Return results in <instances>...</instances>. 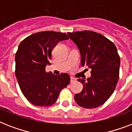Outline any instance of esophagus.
<instances>
[{
    "label": "esophagus",
    "mask_w": 132,
    "mask_h": 132,
    "mask_svg": "<svg viewBox=\"0 0 132 132\" xmlns=\"http://www.w3.org/2000/svg\"><path fill=\"white\" fill-rule=\"evenodd\" d=\"M76 81V79H75L74 77H70V83H73Z\"/></svg>",
    "instance_id": "34e87169"
}]
</instances>
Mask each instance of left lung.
Segmentation results:
<instances>
[{
	"label": "left lung",
	"instance_id": "1",
	"mask_svg": "<svg viewBox=\"0 0 132 132\" xmlns=\"http://www.w3.org/2000/svg\"><path fill=\"white\" fill-rule=\"evenodd\" d=\"M78 47L81 64L91 69V77L78 79L83 90L75 95V102L84 108L103 105L112 94L119 77L120 57L112 42L91 31L68 33Z\"/></svg>",
	"mask_w": 132,
	"mask_h": 132
}]
</instances>
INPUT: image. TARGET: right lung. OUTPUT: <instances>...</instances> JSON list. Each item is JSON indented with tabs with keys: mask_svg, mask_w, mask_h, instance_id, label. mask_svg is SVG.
<instances>
[{
	"mask_svg": "<svg viewBox=\"0 0 132 132\" xmlns=\"http://www.w3.org/2000/svg\"><path fill=\"white\" fill-rule=\"evenodd\" d=\"M64 33L42 31L32 34L19 44L15 53V76L22 94L31 104L46 107L57 101L60 91L70 84L67 73L46 72L51 53L58 42L68 40Z\"/></svg>",
	"mask_w": 132,
	"mask_h": 132,
	"instance_id": "right-lung-1",
	"label": "right lung"
}]
</instances>
